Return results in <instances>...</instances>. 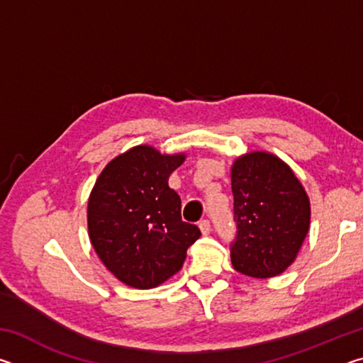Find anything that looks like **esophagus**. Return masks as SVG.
<instances>
[{
    "instance_id": "esophagus-1",
    "label": "esophagus",
    "mask_w": 363,
    "mask_h": 363,
    "mask_svg": "<svg viewBox=\"0 0 363 363\" xmlns=\"http://www.w3.org/2000/svg\"><path fill=\"white\" fill-rule=\"evenodd\" d=\"M199 227H200V230H201V233H203V235H206V233L211 232V224H210V220H208V219H201L199 223Z\"/></svg>"
}]
</instances>
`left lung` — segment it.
Here are the masks:
<instances>
[{
	"mask_svg": "<svg viewBox=\"0 0 363 363\" xmlns=\"http://www.w3.org/2000/svg\"><path fill=\"white\" fill-rule=\"evenodd\" d=\"M232 266L255 279L284 272L309 232L311 203L303 184L279 157L250 152L233 162Z\"/></svg>",
	"mask_w": 363,
	"mask_h": 363,
	"instance_id": "obj_1",
	"label": "left lung"
}]
</instances>
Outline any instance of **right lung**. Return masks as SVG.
Returning a JSON list of instances; mask_svg holds the SVG:
<instances>
[{
  "mask_svg": "<svg viewBox=\"0 0 363 363\" xmlns=\"http://www.w3.org/2000/svg\"><path fill=\"white\" fill-rule=\"evenodd\" d=\"M186 155L136 145L110 162L88 201L91 243L110 272L128 286L149 290L179 272L201 233L181 219V199L168 177Z\"/></svg>",
  "mask_w": 363,
  "mask_h": 363,
  "instance_id": "right-lung-1",
  "label": "right lung"
}]
</instances>
